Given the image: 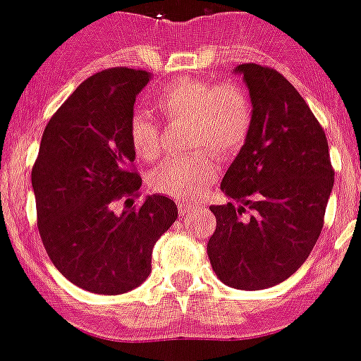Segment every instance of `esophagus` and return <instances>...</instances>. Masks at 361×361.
<instances>
[{
	"instance_id": "34e87169",
	"label": "esophagus",
	"mask_w": 361,
	"mask_h": 361,
	"mask_svg": "<svg viewBox=\"0 0 361 361\" xmlns=\"http://www.w3.org/2000/svg\"><path fill=\"white\" fill-rule=\"evenodd\" d=\"M178 210H180V215L181 217H187L188 214H192V212L196 210V204H188V203H178Z\"/></svg>"
}]
</instances>
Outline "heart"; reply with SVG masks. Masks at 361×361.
<instances>
[{
    "mask_svg": "<svg viewBox=\"0 0 361 361\" xmlns=\"http://www.w3.org/2000/svg\"><path fill=\"white\" fill-rule=\"evenodd\" d=\"M154 106L169 121H188L192 146H208L222 157L237 153L251 130V103L247 94L235 83L215 85L203 80L181 78L158 94ZM128 133L139 158L151 161L160 154V128L147 114H135ZM215 176L214 154L197 151L158 165L151 174V185L154 190L183 201L203 194Z\"/></svg>",
    "mask_w": 361,
    "mask_h": 361,
    "instance_id": "obj_1",
    "label": "heart"
}]
</instances>
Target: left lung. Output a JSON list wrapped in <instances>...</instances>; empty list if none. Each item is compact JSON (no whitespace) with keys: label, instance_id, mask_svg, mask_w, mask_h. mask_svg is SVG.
I'll return each instance as SVG.
<instances>
[{"label":"left lung","instance_id":"1","mask_svg":"<svg viewBox=\"0 0 361 361\" xmlns=\"http://www.w3.org/2000/svg\"><path fill=\"white\" fill-rule=\"evenodd\" d=\"M235 74L249 90L252 123L222 178L230 203L210 207L217 228L207 251L224 285L262 290L290 278L312 252L335 173L324 130L285 76L258 63Z\"/></svg>","mask_w":361,"mask_h":361}]
</instances>
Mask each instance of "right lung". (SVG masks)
Masks as SVG:
<instances>
[{"label":"right lung","mask_w":361,"mask_h":361,"mask_svg":"<svg viewBox=\"0 0 361 361\" xmlns=\"http://www.w3.org/2000/svg\"><path fill=\"white\" fill-rule=\"evenodd\" d=\"M151 73L128 67L94 74L49 119L32 171L42 244L53 265L83 290L117 295L142 285L158 238L178 207L164 194L139 210L114 212L137 194L130 119Z\"/></svg>","instance_id":"1"}]
</instances>
